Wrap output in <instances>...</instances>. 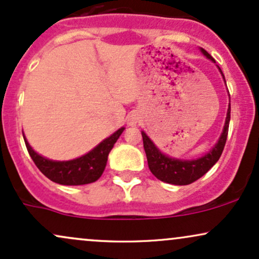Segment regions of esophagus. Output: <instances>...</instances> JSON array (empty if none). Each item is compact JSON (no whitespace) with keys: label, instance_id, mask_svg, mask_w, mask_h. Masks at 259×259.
Returning <instances> with one entry per match:
<instances>
[{"label":"esophagus","instance_id":"1","mask_svg":"<svg viewBox=\"0 0 259 259\" xmlns=\"http://www.w3.org/2000/svg\"><path fill=\"white\" fill-rule=\"evenodd\" d=\"M139 120H140V117L138 113H132V114L127 117L126 123L129 126H136L139 124Z\"/></svg>","mask_w":259,"mask_h":259}]
</instances>
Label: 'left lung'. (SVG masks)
<instances>
[{
    "label": "left lung",
    "instance_id": "obj_1",
    "mask_svg": "<svg viewBox=\"0 0 259 259\" xmlns=\"http://www.w3.org/2000/svg\"><path fill=\"white\" fill-rule=\"evenodd\" d=\"M200 51L204 57H207L213 63H215L214 59L206 50L200 47ZM217 67H218L219 72H221L223 79L225 81L224 74H223L222 69L219 68V65H217ZM229 97H230V95H229ZM229 123H230V103H229L228 107L227 118H225L224 127H223L221 138L218 139L217 144L204 156L198 157V158L195 159H180L167 156L165 153L160 152L159 148L153 144V141L148 138L146 133L141 132L148 168H150V170L152 171V174L157 179L164 181L167 184H171V185H189V184L194 183V181L200 179L201 177H203L218 162V159L221 158L225 142H227Z\"/></svg>",
    "mask_w": 259,
    "mask_h": 259
}]
</instances>
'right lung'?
Wrapping results in <instances>:
<instances>
[{
  "label": "right lung",
  "mask_w": 259,
  "mask_h": 259,
  "mask_svg": "<svg viewBox=\"0 0 259 259\" xmlns=\"http://www.w3.org/2000/svg\"><path fill=\"white\" fill-rule=\"evenodd\" d=\"M125 127L121 126L111 136L101 141L84 156L70 160H52L32 150L25 135L24 141L31 159L45 177L61 185H85L100 179L105 170L111 150Z\"/></svg>",
  "instance_id": "add662e5"
}]
</instances>
